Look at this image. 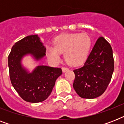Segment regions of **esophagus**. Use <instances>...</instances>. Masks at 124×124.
Masks as SVG:
<instances>
[{
	"mask_svg": "<svg viewBox=\"0 0 124 124\" xmlns=\"http://www.w3.org/2000/svg\"><path fill=\"white\" fill-rule=\"evenodd\" d=\"M62 72L63 73H65V72H66L67 71H68V68H62Z\"/></svg>",
	"mask_w": 124,
	"mask_h": 124,
	"instance_id": "obj_1",
	"label": "esophagus"
}]
</instances>
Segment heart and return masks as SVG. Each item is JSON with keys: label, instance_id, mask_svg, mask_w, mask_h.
<instances>
[{"label": "heart", "instance_id": "1", "mask_svg": "<svg viewBox=\"0 0 124 124\" xmlns=\"http://www.w3.org/2000/svg\"><path fill=\"white\" fill-rule=\"evenodd\" d=\"M92 46V39L85 33H65L57 36L53 40V47L47 46L46 54L53 62H58L60 54L69 65L79 66L86 60Z\"/></svg>", "mask_w": 124, "mask_h": 124}]
</instances>
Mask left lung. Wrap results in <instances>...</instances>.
Here are the masks:
<instances>
[{"mask_svg":"<svg viewBox=\"0 0 124 124\" xmlns=\"http://www.w3.org/2000/svg\"><path fill=\"white\" fill-rule=\"evenodd\" d=\"M114 71L111 46L104 37L98 38L84 65L75 70L73 88L81 98L93 99L108 87Z\"/></svg>","mask_w":124,"mask_h":124,"instance_id":"left-lung-1","label":"left lung"}]
</instances>
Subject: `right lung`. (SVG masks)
I'll return each mask as SVG.
<instances>
[{
	"mask_svg": "<svg viewBox=\"0 0 124 124\" xmlns=\"http://www.w3.org/2000/svg\"><path fill=\"white\" fill-rule=\"evenodd\" d=\"M26 56H31L36 62L46 56V47L38 35L27 36L13 46L8 67L12 85L20 97L31 103L41 102L50 95L62 70L42 65L30 71L22 64Z\"/></svg>",
	"mask_w": 124,
	"mask_h": 124,
	"instance_id": "1",
	"label": "right lung"
}]
</instances>
